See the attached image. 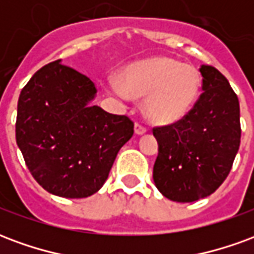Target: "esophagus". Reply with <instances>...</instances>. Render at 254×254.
<instances>
[{
	"label": "esophagus",
	"mask_w": 254,
	"mask_h": 254,
	"mask_svg": "<svg viewBox=\"0 0 254 254\" xmlns=\"http://www.w3.org/2000/svg\"><path fill=\"white\" fill-rule=\"evenodd\" d=\"M145 132H147V127H144V125H141L140 122H136V124H134V133H136V134H144Z\"/></svg>",
	"instance_id": "obj_1"
}]
</instances>
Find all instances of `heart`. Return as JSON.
Listing matches in <instances>:
<instances>
[{"mask_svg": "<svg viewBox=\"0 0 254 254\" xmlns=\"http://www.w3.org/2000/svg\"><path fill=\"white\" fill-rule=\"evenodd\" d=\"M201 78L196 69L169 57H154L127 65L120 80H110L111 94L144 99L149 121L169 125L187 116L200 91Z\"/></svg>", "mask_w": 254, "mask_h": 254, "instance_id": "heart-1", "label": "heart"}]
</instances>
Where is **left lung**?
<instances>
[{
    "instance_id": "8db88e82",
    "label": "left lung",
    "mask_w": 254,
    "mask_h": 254,
    "mask_svg": "<svg viewBox=\"0 0 254 254\" xmlns=\"http://www.w3.org/2000/svg\"><path fill=\"white\" fill-rule=\"evenodd\" d=\"M202 94L178 122L154 127L155 187L167 198L193 202L229 176L241 143L240 102L216 67L201 65Z\"/></svg>"
}]
</instances>
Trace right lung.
<instances>
[{
  "label": "right lung",
  "mask_w": 254,
  "mask_h": 254,
  "mask_svg": "<svg viewBox=\"0 0 254 254\" xmlns=\"http://www.w3.org/2000/svg\"><path fill=\"white\" fill-rule=\"evenodd\" d=\"M95 94L87 76L60 60L41 67L20 92L16 141L32 177L52 194L96 193L133 136L130 118L89 105Z\"/></svg>",
  "instance_id": "add662e5"
}]
</instances>
